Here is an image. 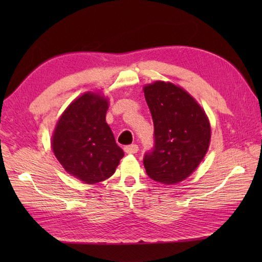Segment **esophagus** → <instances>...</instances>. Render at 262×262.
Returning <instances> with one entry per match:
<instances>
[{"mask_svg": "<svg viewBox=\"0 0 262 262\" xmlns=\"http://www.w3.org/2000/svg\"><path fill=\"white\" fill-rule=\"evenodd\" d=\"M125 151L127 154H136L139 151V145L137 144H130V145H126L125 147Z\"/></svg>", "mask_w": 262, "mask_h": 262, "instance_id": "esophagus-1", "label": "esophagus"}]
</instances>
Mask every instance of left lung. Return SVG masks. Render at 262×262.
Here are the masks:
<instances>
[{
  "label": "left lung",
  "mask_w": 262,
  "mask_h": 262,
  "mask_svg": "<svg viewBox=\"0 0 262 262\" xmlns=\"http://www.w3.org/2000/svg\"><path fill=\"white\" fill-rule=\"evenodd\" d=\"M154 122L152 149L143 164L150 178L177 184L187 178L205 157L210 125L192 96L172 83L156 82L144 88Z\"/></svg>",
  "instance_id": "8db88e82"
}]
</instances>
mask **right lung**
Wrapping results in <instances>:
<instances>
[{"label":"right lung","mask_w":262,"mask_h":262,"mask_svg":"<svg viewBox=\"0 0 262 262\" xmlns=\"http://www.w3.org/2000/svg\"><path fill=\"white\" fill-rule=\"evenodd\" d=\"M108 103L96 94H84L62 114L52 148L68 173L86 184L110 178L123 151L106 123Z\"/></svg>","instance_id":"1"}]
</instances>
